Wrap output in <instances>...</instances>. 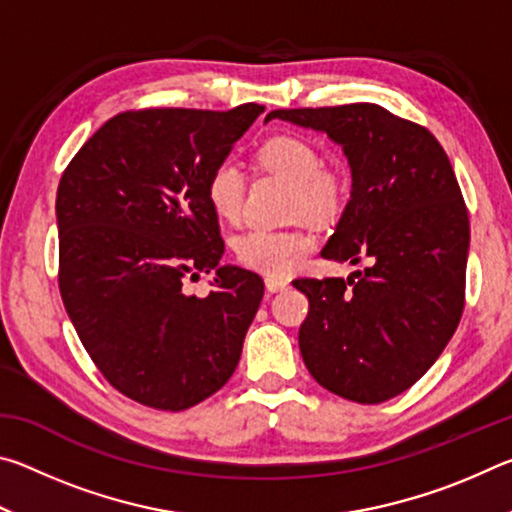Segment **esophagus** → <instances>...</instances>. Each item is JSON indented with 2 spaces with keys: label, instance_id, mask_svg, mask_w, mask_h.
I'll list each match as a JSON object with an SVG mask.
<instances>
[{
  "label": "esophagus",
  "instance_id": "esophagus-1",
  "mask_svg": "<svg viewBox=\"0 0 512 512\" xmlns=\"http://www.w3.org/2000/svg\"><path fill=\"white\" fill-rule=\"evenodd\" d=\"M266 289L271 291V293H275V291H282V289H287L289 287V282L287 280H282V277H266Z\"/></svg>",
  "mask_w": 512,
  "mask_h": 512
}]
</instances>
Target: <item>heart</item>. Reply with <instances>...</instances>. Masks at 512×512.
I'll return each mask as SVG.
<instances>
[{
	"mask_svg": "<svg viewBox=\"0 0 512 512\" xmlns=\"http://www.w3.org/2000/svg\"><path fill=\"white\" fill-rule=\"evenodd\" d=\"M255 160L264 171L289 180L291 216L325 223L341 212L345 178L339 169L320 164V153L307 137L282 133L259 146ZM244 173L235 162L223 160L210 171L205 196L212 212L225 223H239L244 214ZM316 237L305 228L291 230H248L232 241L237 264L266 275H289L309 253Z\"/></svg>",
	"mask_w": 512,
	"mask_h": 512,
	"instance_id": "obj_1",
	"label": "heart"
}]
</instances>
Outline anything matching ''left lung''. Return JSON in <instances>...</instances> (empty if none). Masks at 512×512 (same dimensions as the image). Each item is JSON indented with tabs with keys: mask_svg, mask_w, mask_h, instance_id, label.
Masks as SVG:
<instances>
[{
	"mask_svg": "<svg viewBox=\"0 0 512 512\" xmlns=\"http://www.w3.org/2000/svg\"><path fill=\"white\" fill-rule=\"evenodd\" d=\"M343 144L352 192L325 259L368 268L354 277H298L309 311L298 343L329 393L381 404L427 372L465 309L470 216L456 173L427 128L377 103L273 110Z\"/></svg>",
	"mask_w": 512,
	"mask_h": 512,
	"instance_id": "1",
	"label": "left lung"
}]
</instances>
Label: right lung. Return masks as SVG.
I'll use <instances>...</instances> for the list:
<instances>
[{
    "instance_id": "1",
    "label": "right lung",
    "mask_w": 512,
    "mask_h": 512,
    "mask_svg": "<svg viewBox=\"0 0 512 512\" xmlns=\"http://www.w3.org/2000/svg\"><path fill=\"white\" fill-rule=\"evenodd\" d=\"M264 106L137 108L108 119L58 183V289L94 366L131 400L185 411L232 377L264 280L221 266L205 183ZM217 268L205 299L185 279Z\"/></svg>"
}]
</instances>
